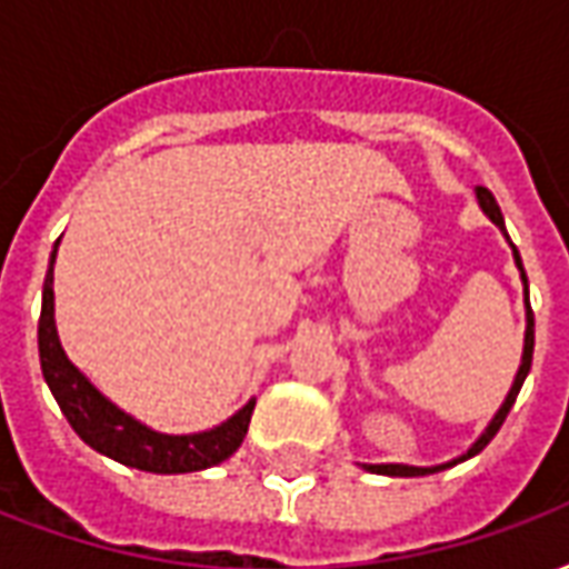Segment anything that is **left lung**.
I'll return each mask as SVG.
<instances>
[{"label": "left lung", "instance_id": "8db88e82", "mask_svg": "<svg viewBox=\"0 0 569 569\" xmlns=\"http://www.w3.org/2000/svg\"><path fill=\"white\" fill-rule=\"evenodd\" d=\"M478 194V203H481V210L488 212L490 222L497 224V228H502L506 231V222H502V212L500 207H497V200H493V194H490L488 188L478 186L476 188ZM512 252H515V264H518V271H521V280H525V296H527V273H525V264H521V256H518V249H515L512 243ZM530 362H533V310H530V301H527V335H525V357H521V369H518V375H515V383L512 390H509V396H506V402H502V408L493 415V420H490V427L481 432V439L469 448V451L463 453V457H457V460H451V463H441V466H402V463H381V466H366V469H371V472H378V476H402V478H411V476H432V472H441V469H448V466L453 463H463V460H469V457H476L478 451H485L488 448V441L500 432L502 420H506V415L512 411L515 399H518V393H521V383H525L527 371H530Z\"/></svg>", "mask_w": 569, "mask_h": 569}]
</instances>
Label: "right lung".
I'll use <instances>...</instances> for the list:
<instances>
[{
  "mask_svg": "<svg viewBox=\"0 0 569 569\" xmlns=\"http://www.w3.org/2000/svg\"><path fill=\"white\" fill-rule=\"evenodd\" d=\"M54 259L48 268L42 289V317H39V359H42V375L57 406L67 415L69 427L79 432L81 439L91 445L93 451L112 457L118 463L146 469V472H198L207 466L228 460L240 448L247 436L249 418L256 402L237 411L234 418L224 420L222 427L198 436H163L154 429L142 427L140 420L124 415L106 396L91 387V381L81 375L63 353L60 338L54 329Z\"/></svg>",
  "mask_w": 569,
  "mask_h": 569,
  "instance_id": "right-lung-1",
  "label": "right lung"
}]
</instances>
